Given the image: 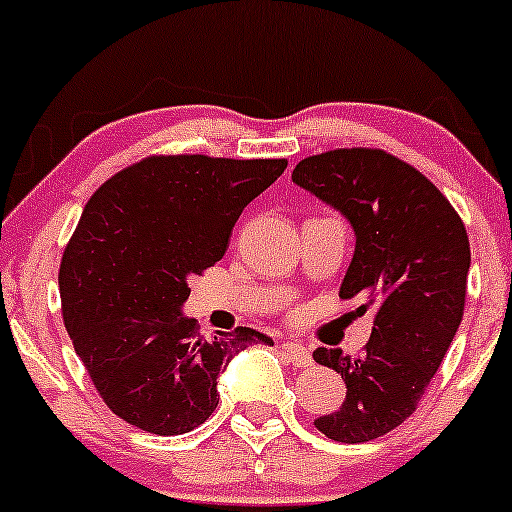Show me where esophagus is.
Here are the masks:
<instances>
[{
	"instance_id": "obj_1",
	"label": "esophagus",
	"mask_w": 512,
	"mask_h": 512,
	"mask_svg": "<svg viewBox=\"0 0 512 512\" xmlns=\"http://www.w3.org/2000/svg\"><path fill=\"white\" fill-rule=\"evenodd\" d=\"M282 352L291 359L294 367H311L313 364L311 352H308L303 345H299V342H289V340L282 342Z\"/></svg>"
}]
</instances>
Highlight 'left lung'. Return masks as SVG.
Here are the masks:
<instances>
[{
	"instance_id": "left-lung-1",
	"label": "left lung",
	"mask_w": 512,
	"mask_h": 512,
	"mask_svg": "<svg viewBox=\"0 0 512 512\" xmlns=\"http://www.w3.org/2000/svg\"><path fill=\"white\" fill-rule=\"evenodd\" d=\"M355 230L340 299L374 308L364 357L318 347L313 359L345 379V403L316 418L335 442H369L418 408L464 316L469 238L447 196L408 162L376 148L311 155L291 174Z\"/></svg>"
}]
</instances>
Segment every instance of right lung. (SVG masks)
I'll list each match as a JSON object with an SVG mask.
<instances>
[{
    "label": "right lung",
    "instance_id": "obj_1",
    "mask_svg": "<svg viewBox=\"0 0 512 512\" xmlns=\"http://www.w3.org/2000/svg\"><path fill=\"white\" fill-rule=\"evenodd\" d=\"M286 160L150 155L92 194L60 262L63 320L94 389L153 435L199 428L218 406V374L252 328L204 340L182 313L189 279L226 255L235 221Z\"/></svg>",
    "mask_w": 512,
    "mask_h": 512
}]
</instances>
